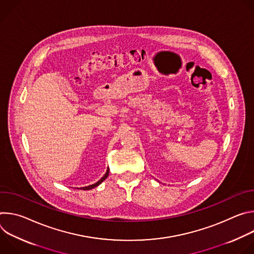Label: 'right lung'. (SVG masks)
Masks as SVG:
<instances>
[{
	"label": "right lung",
	"mask_w": 254,
	"mask_h": 254,
	"mask_svg": "<svg viewBox=\"0 0 254 254\" xmlns=\"http://www.w3.org/2000/svg\"><path fill=\"white\" fill-rule=\"evenodd\" d=\"M108 174H110V169H107L106 170V173H105V175L98 181V182H96L95 184H92V185H90V186H87V187H82V189L83 190H90V189H93V188H95V187H97L98 185H100L103 181L108 177Z\"/></svg>",
	"instance_id": "1"
}]
</instances>
